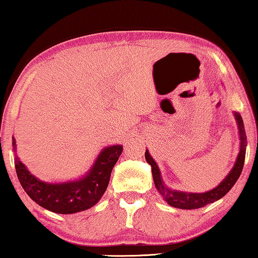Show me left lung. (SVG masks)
Listing matches in <instances>:
<instances>
[{"instance_id": "left-lung-1", "label": "left lung", "mask_w": 258, "mask_h": 258, "mask_svg": "<svg viewBox=\"0 0 258 258\" xmlns=\"http://www.w3.org/2000/svg\"><path fill=\"white\" fill-rule=\"evenodd\" d=\"M236 121H237L238 129H239V139H241V150L236 160V163L229 175L221 182V184L216 186V188L210 190V191L203 192V194H192V192H182L176 191V190H170L164 185L163 181L161 178V172L158 169L156 162L153 160V157L149 155V151L146 150V160L148 163L151 165V171H153V177L155 182V186H156L158 192L163 196L165 202H168L169 206L178 208V209H199L207 204H210L215 202V201L220 200L230 190L234 184L237 181L239 175H241L243 164H244L245 160V132H244V124H243V119L238 112H235Z\"/></svg>"}]
</instances>
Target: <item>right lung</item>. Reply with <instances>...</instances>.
Here are the masks:
<instances>
[{
	"label": "right lung",
	"instance_id": "obj_1",
	"mask_svg": "<svg viewBox=\"0 0 258 258\" xmlns=\"http://www.w3.org/2000/svg\"><path fill=\"white\" fill-rule=\"evenodd\" d=\"M15 148V140L13 139ZM123 151L122 146L105 148L86 177L67 183L42 182L15 157V168L19 181L31 200L44 209L56 214H75L96 204L103 195L110 179L112 168Z\"/></svg>",
	"mask_w": 258,
	"mask_h": 258
}]
</instances>
